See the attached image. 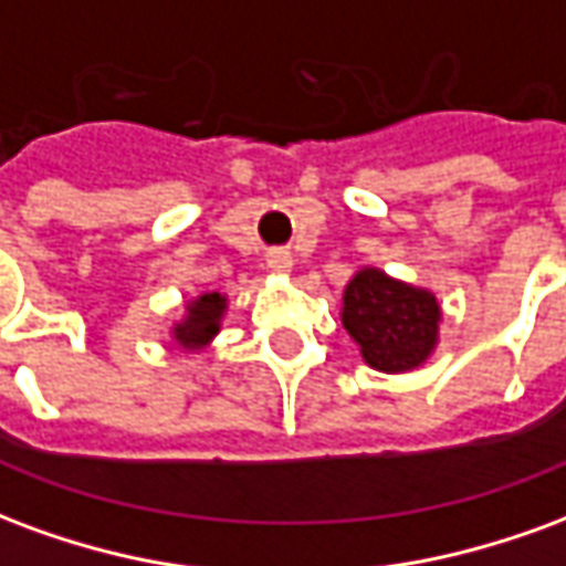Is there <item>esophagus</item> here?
<instances>
[{"mask_svg": "<svg viewBox=\"0 0 566 566\" xmlns=\"http://www.w3.org/2000/svg\"><path fill=\"white\" fill-rule=\"evenodd\" d=\"M266 266L272 272H279V275H287V272L294 270V258H291V251H282V248H275L266 254Z\"/></svg>", "mask_w": 566, "mask_h": 566, "instance_id": "1", "label": "esophagus"}]
</instances>
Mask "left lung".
Wrapping results in <instances>:
<instances>
[{
  "label": "left lung",
  "mask_w": 566,
  "mask_h": 566,
  "mask_svg": "<svg viewBox=\"0 0 566 566\" xmlns=\"http://www.w3.org/2000/svg\"><path fill=\"white\" fill-rule=\"evenodd\" d=\"M343 327L364 364L388 376L424 367L439 345L442 306L433 291L360 266L343 291Z\"/></svg>",
  "instance_id": "8db88e82"
}]
</instances>
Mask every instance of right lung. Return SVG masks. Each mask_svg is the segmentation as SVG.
I'll return each mask as SVG.
<instances>
[{"label": "right lung", "mask_w": 566, "mask_h": 566, "mask_svg": "<svg viewBox=\"0 0 566 566\" xmlns=\"http://www.w3.org/2000/svg\"><path fill=\"white\" fill-rule=\"evenodd\" d=\"M227 306H230V300L221 291H202V294L190 296L185 303V315L172 321V327H169V339L185 355H199L221 333V321L227 315Z\"/></svg>", "instance_id": "right-lung-1"}]
</instances>
